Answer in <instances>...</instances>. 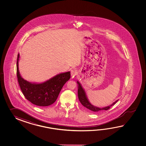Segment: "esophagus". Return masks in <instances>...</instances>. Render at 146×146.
<instances>
[{
	"label": "esophagus",
	"instance_id": "1",
	"mask_svg": "<svg viewBox=\"0 0 146 146\" xmlns=\"http://www.w3.org/2000/svg\"><path fill=\"white\" fill-rule=\"evenodd\" d=\"M77 74V71L76 69H72L71 70V76L72 77H74Z\"/></svg>",
	"mask_w": 146,
	"mask_h": 146
}]
</instances>
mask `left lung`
<instances>
[{
	"label": "left lung",
	"mask_w": 146,
	"mask_h": 146,
	"mask_svg": "<svg viewBox=\"0 0 146 146\" xmlns=\"http://www.w3.org/2000/svg\"><path fill=\"white\" fill-rule=\"evenodd\" d=\"M77 84H78V98L82 106L92 112H98L101 111L108 110L110 108L111 106L115 104V103L118 101V100H117L115 101L112 104L106 107H103V108H99V107L93 106L90 102L89 100L87 97L86 91L84 89V88L82 86L81 84L78 81H77Z\"/></svg>",
	"instance_id": "left-lung-1"
}]
</instances>
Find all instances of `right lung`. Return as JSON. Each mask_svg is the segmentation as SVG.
<instances>
[{
  "instance_id": "1",
  "label": "right lung",
  "mask_w": 146,
  "mask_h": 146,
  "mask_svg": "<svg viewBox=\"0 0 146 146\" xmlns=\"http://www.w3.org/2000/svg\"><path fill=\"white\" fill-rule=\"evenodd\" d=\"M18 54L17 74L19 86L25 98L34 105L47 106L55 102L60 91L70 78V72H62L43 82H31L24 79L20 73Z\"/></svg>"
}]
</instances>
